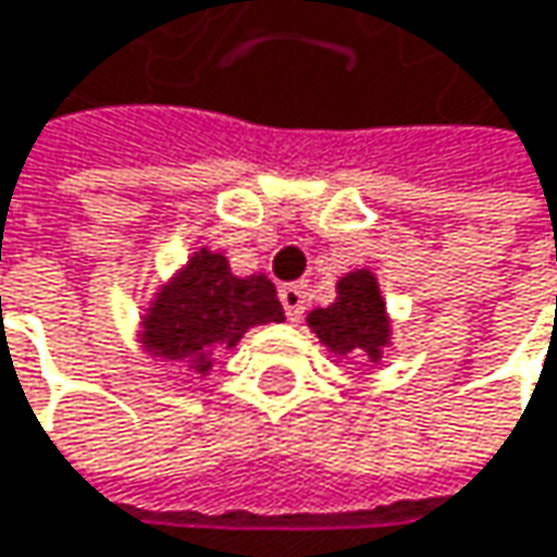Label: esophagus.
Instances as JSON below:
<instances>
[{"instance_id":"34e87169","label":"esophagus","mask_w":557,"mask_h":557,"mask_svg":"<svg viewBox=\"0 0 557 557\" xmlns=\"http://www.w3.org/2000/svg\"><path fill=\"white\" fill-rule=\"evenodd\" d=\"M280 302H283V311L289 321H299L306 311V302H309V293L302 283H286V286H280Z\"/></svg>"}]
</instances>
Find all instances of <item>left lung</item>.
Here are the masks:
<instances>
[{"label": "left lung", "mask_w": 557, "mask_h": 557, "mask_svg": "<svg viewBox=\"0 0 557 557\" xmlns=\"http://www.w3.org/2000/svg\"><path fill=\"white\" fill-rule=\"evenodd\" d=\"M309 327L321 344L341 356H366L381 362V352L391 341V321L377 289V280L369 271H352L337 283V302L309 314Z\"/></svg>", "instance_id": "obj_1"}]
</instances>
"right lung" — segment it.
I'll return each instance as SVG.
<instances>
[{"label": "right lung", "instance_id": "add662e5", "mask_svg": "<svg viewBox=\"0 0 557 557\" xmlns=\"http://www.w3.org/2000/svg\"><path fill=\"white\" fill-rule=\"evenodd\" d=\"M268 321H283L274 283L264 274L236 277L223 255L201 248L157 293L141 344L160 359L208 375L220 349H233L248 327Z\"/></svg>", "mask_w": 557, "mask_h": 557}]
</instances>
